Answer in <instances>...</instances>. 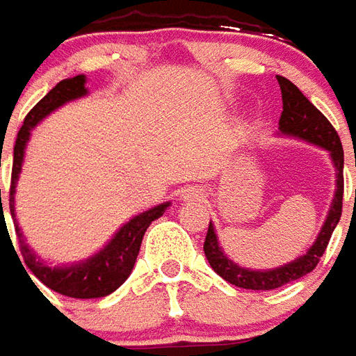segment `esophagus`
Instances as JSON below:
<instances>
[{"label":"esophagus","mask_w":356,"mask_h":356,"mask_svg":"<svg viewBox=\"0 0 356 356\" xmlns=\"http://www.w3.org/2000/svg\"><path fill=\"white\" fill-rule=\"evenodd\" d=\"M202 195V192L197 190V188H188V190H184L182 197L184 200H197Z\"/></svg>","instance_id":"obj_1"}]
</instances>
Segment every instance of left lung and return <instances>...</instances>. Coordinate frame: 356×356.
<instances>
[{
	"label": "left lung",
	"instance_id": "left-lung-1",
	"mask_svg": "<svg viewBox=\"0 0 356 356\" xmlns=\"http://www.w3.org/2000/svg\"><path fill=\"white\" fill-rule=\"evenodd\" d=\"M276 80L282 90L280 131L286 135L300 137L307 143L319 145L331 152V159L337 168V192H335L329 216L321 227V233L317 235L316 243L309 247L304 257L296 259L290 264H284L280 268H274V270H247V268L237 266L233 261H229V257H225L223 250L219 249L213 225L209 223L206 243H204V252H206L207 261L223 280H227L233 286L245 288V290H274V288H280L284 284L298 280V278L306 276L307 273H312L327 249L331 233L337 227L341 211H343V147H341L337 131L329 123L327 117L323 115L290 80H286L282 76H276Z\"/></svg>",
	"mask_w": 356,
	"mask_h": 356
}]
</instances>
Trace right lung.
I'll return each instance as SVG.
<instances>
[{
  "instance_id": "add662e5",
  "label": "right lung",
  "mask_w": 356,
  "mask_h": 356,
  "mask_svg": "<svg viewBox=\"0 0 356 356\" xmlns=\"http://www.w3.org/2000/svg\"><path fill=\"white\" fill-rule=\"evenodd\" d=\"M86 78L83 76H74L68 80L58 82L49 94L40 99L37 106L33 107L23 121V127L19 129L15 139V147H13V168H11V188H9V209H11V217L15 223V233L19 237V249H21V257L25 261L31 273L39 278L44 286H49L50 290L58 292L68 298H80V300H88V298H104V296L115 292L121 284L129 278V274L135 266L137 254H139L140 243H143V235L154 219L164 213V209L170 206L168 202L161 204V206L152 207L149 211L140 213V216L133 217L129 223L115 233V237L109 241L106 249H102L92 259L80 262V264H72V266H56L50 268L44 262L37 259V254L29 249V245L23 239V233L17 225L15 221V207H13V194H15V182L21 172V164H23V154H25V145H27L29 137H31V129L39 123L42 117H47L50 111H54L56 107L62 104L82 97L86 95ZM0 206H1V190H0ZM9 235V233H7ZM11 241V239H9ZM19 257V254H17ZM21 262V259H19ZM23 266V264H21ZM23 266V268H25ZM27 274V270H25ZM29 276V274H27ZM31 278V276H29ZM37 286V284H35Z\"/></svg>"
}]
</instances>
